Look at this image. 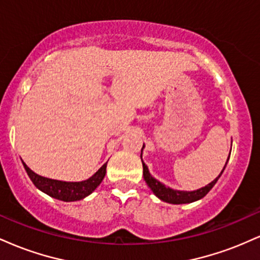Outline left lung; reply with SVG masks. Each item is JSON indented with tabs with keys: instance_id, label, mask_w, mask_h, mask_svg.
I'll list each match as a JSON object with an SVG mask.
<instances>
[{
	"instance_id": "obj_1",
	"label": "left lung",
	"mask_w": 260,
	"mask_h": 260,
	"mask_svg": "<svg viewBox=\"0 0 260 260\" xmlns=\"http://www.w3.org/2000/svg\"><path fill=\"white\" fill-rule=\"evenodd\" d=\"M142 150H143V148H142ZM140 157H142V155H140ZM142 162H143V160H142ZM226 165H228V162H226ZM226 165H225V168H226ZM225 168H223V170H225ZM223 170L221 171V174L223 172ZM221 174L219 175V177L221 176ZM143 176H144L145 182H147L148 186L150 187V189L153 190L154 194L156 196L157 198H160L161 201H164L166 203H171V204H186V203H192V202L198 201V199H202L203 197H205L208 194L209 190L215 186L217 180H219V177H216L215 180L211 182V183H209L208 186L203 187V188H201V189L193 190V192H182V190L171 189V188L164 186V184L160 183L159 181L155 180L153 176L149 174L147 165H145L144 162H143Z\"/></svg>"
}]
</instances>
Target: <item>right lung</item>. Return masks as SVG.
I'll return each instance as SVG.
<instances>
[{"label": "right lung", "instance_id": "1", "mask_svg": "<svg viewBox=\"0 0 260 260\" xmlns=\"http://www.w3.org/2000/svg\"><path fill=\"white\" fill-rule=\"evenodd\" d=\"M23 165H24V169L29 178H30L34 186L39 188V189L43 190L44 193L52 197V198L59 199V201L74 202L85 198L86 196L90 194L92 190L103 182L106 174L107 162L104 164L90 178L82 182H62L51 180V178L41 177V176L32 172L24 162H23Z\"/></svg>", "mask_w": 260, "mask_h": 260}]
</instances>
